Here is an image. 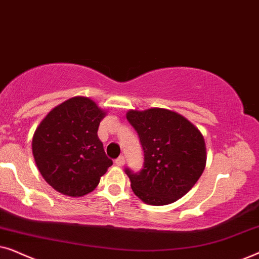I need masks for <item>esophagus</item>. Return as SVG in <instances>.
<instances>
[{
    "mask_svg": "<svg viewBox=\"0 0 259 259\" xmlns=\"http://www.w3.org/2000/svg\"><path fill=\"white\" fill-rule=\"evenodd\" d=\"M115 165L116 166H123V164H125V158L122 157V155H120L119 158L115 159Z\"/></svg>",
    "mask_w": 259,
    "mask_h": 259,
    "instance_id": "esophagus-1",
    "label": "esophagus"
}]
</instances>
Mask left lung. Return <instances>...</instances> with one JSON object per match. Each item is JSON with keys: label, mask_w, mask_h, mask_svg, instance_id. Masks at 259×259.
Returning a JSON list of instances; mask_svg holds the SVG:
<instances>
[{"label": "left lung", "mask_w": 259, "mask_h": 259, "mask_svg": "<svg viewBox=\"0 0 259 259\" xmlns=\"http://www.w3.org/2000/svg\"><path fill=\"white\" fill-rule=\"evenodd\" d=\"M126 118L144 150L140 172H125L134 194L148 205L175 203L192 189L206 164L203 134L178 113L164 108L128 111Z\"/></svg>", "instance_id": "left-lung-1"}]
</instances>
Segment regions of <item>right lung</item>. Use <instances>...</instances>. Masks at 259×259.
I'll list each match as a JSON object with an SVG mask.
<instances>
[{"label":"right lung","instance_id":"right-lung-1","mask_svg":"<svg viewBox=\"0 0 259 259\" xmlns=\"http://www.w3.org/2000/svg\"><path fill=\"white\" fill-rule=\"evenodd\" d=\"M106 112L74 97L56 106L35 131L31 148L38 171L58 192L82 197L98 186L113 161L98 137Z\"/></svg>","mask_w":259,"mask_h":259}]
</instances>
